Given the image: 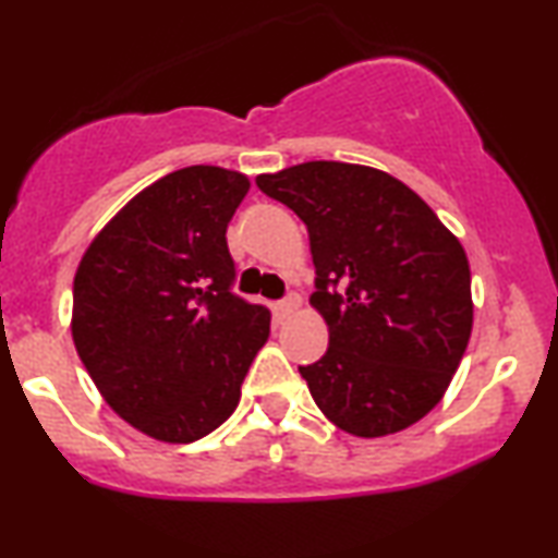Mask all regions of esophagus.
<instances>
[{"mask_svg":"<svg viewBox=\"0 0 558 558\" xmlns=\"http://www.w3.org/2000/svg\"><path fill=\"white\" fill-rule=\"evenodd\" d=\"M302 307V300H300V294H289L287 300H281L279 302V315L281 317H292L296 310Z\"/></svg>","mask_w":558,"mask_h":558,"instance_id":"1","label":"esophagus"}]
</instances>
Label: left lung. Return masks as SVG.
<instances>
[{
	"label": "left lung",
	"mask_w": 558,
	"mask_h": 558,
	"mask_svg": "<svg viewBox=\"0 0 558 558\" xmlns=\"http://www.w3.org/2000/svg\"><path fill=\"white\" fill-rule=\"evenodd\" d=\"M256 185L310 233L327 353L300 365L319 411L353 437L409 429L441 401L472 332L470 262L414 190L384 170L302 162Z\"/></svg>",
	"instance_id": "obj_1"
}]
</instances>
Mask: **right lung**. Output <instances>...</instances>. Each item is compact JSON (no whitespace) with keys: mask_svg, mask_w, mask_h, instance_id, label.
Here are the masks:
<instances>
[{"mask_svg":"<svg viewBox=\"0 0 558 558\" xmlns=\"http://www.w3.org/2000/svg\"><path fill=\"white\" fill-rule=\"evenodd\" d=\"M251 187L213 165L136 193L90 241L71 332L104 401L147 437L190 445L218 429L269 340L271 315L231 292L226 228Z\"/></svg>","mask_w":558,"mask_h":558,"instance_id":"add662e5","label":"right lung"}]
</instances>
